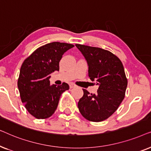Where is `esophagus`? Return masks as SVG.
Segmentation results:
<instances>
[{"mask_svg":"<svg viewBox=\"0 0 151 151\" xmlns=\"http://www.w3.org/2000/svg\"><path fill=\"white\" fill-rule=\"evenodd\" d=\"M69 86H70V88H74V87H76V84H73V83H71V84H69Z\"/></svg>","mask_w":151,"mask_h":151,"instance_id":"obj_1","label":"esophagus"}]
</instances>
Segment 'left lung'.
Instances as JSON below:
<instances>
[{
	"instance_id": "1",
	"label": "left lung",
	"mask_w": 151,
	"mask_h": 151,
	"mask_svg": "<svg viewBox=\"0 0 151 151\" xmlns=\"http://www.w3.org/2000/svg\"><path fill=\"white\" fill-rule=\"evenodd\" d=\"M87 63L88 77L99 86L97 93L83 89L78 106L82 116L91 122L104 121L112 115L125 96L127 79L120 60L104 49L76 44Z\"/></svg>"
}]
</instances>
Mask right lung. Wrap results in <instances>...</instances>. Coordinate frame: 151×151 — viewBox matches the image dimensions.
I'll list each match as a JSON object with an SVG mask.
<instances>
[{
	"label": "right lung",
	"instance_id": "add662e5",
	"mask_svg": "<svg viewBox=\"0 0 151 151\" xmlns=\"http://www.w3.org/2000/svg\"><path fill=\"white\" fill-rule=\"evenodd\" d=\"M74 45L53 42L43 45L24 60L20 70L18 87L22 102L37 119L51 117L58 105L61 94L69 84L50 85V74L59 71V63L66 51Z\"/></svg>",
	"mask_w": 151,
	"mask_h": 151
}]
</instances>
